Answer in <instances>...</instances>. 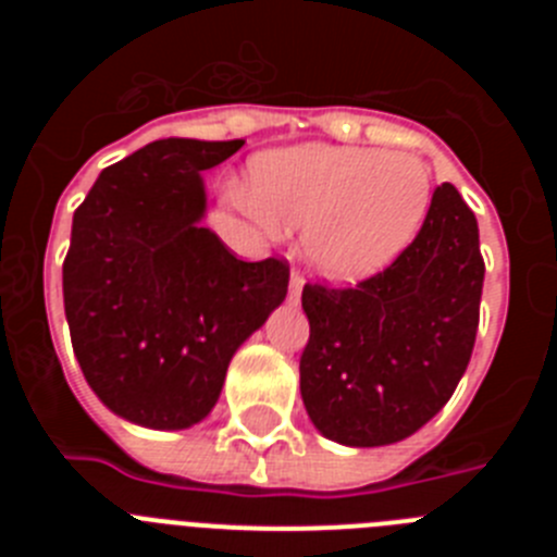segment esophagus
<instances>
[{
	"label": "esophagus",
	"mask_w": 557,
	"mask_h": 557,
	"mask_svg": "<svg viewBox=\"0 0 557 557\" xmlns=\"http://www.w3.org/2000/svg\"><path fill=\"white\" fill-rule=\"evenodd\" d=\"M301 289H304V275L298 273V270H293V275H289V295H293L295 301L301 298Z\"/></svg>",
	"instance_id": "esophagus-1"
}]
</instances>
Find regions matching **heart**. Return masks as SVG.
I'll list each match as a JSON object with an SVG mask.
<instances>
[{
  "mask_svg": "<svg viewBox=\"0 0 557 557\" xmlns=\"http://www.w3.org/2000/svg\"><path fill=\"white\" fill-rule=\"evenodd\" d=\"M432 172L412 152L298 145L256 156L245 209L268 228H304V256L334 282L391 264L421 228Z\"/></svg>",
  "mask_w": 557,
  "mask_h": 557,
  "instance_id": "heart-1",
  "label": "heart"
}]
</instances>
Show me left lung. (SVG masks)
Returning a JSON list of instances; mask_svg holds the SVG:
<instances>
[{
	"instance_id": "8db88e82",
	"label": "left lung",
	"mask_w": 557,
	"mask_h": 557,
	"mask_svg": "<svg viewBox=\"0 0 557 557\" xmlns=\"http://www.w3.org/2000/svg\"><path fill=\"white\" fill-rule=\"evenodd\" d=\"M485 262L474 211L451 184L396 262L357 287L307 284L301 398L343 446H387L435 418L466 373Z\"/></svg>"
}]
</instances>
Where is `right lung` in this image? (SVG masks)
I'll return each mask as SVG.
<instances>
[{
  "label": "right lung",
  "instance_id": "add662e5",
  "mask_svg": "<svg viewBox=\"0 0 557 557\" xmlns=\"http://www.w3.org/2000/svg\"><path fill=\"white\" fill-rule=\"evenodd\" d=\"M243 145L152 141L106 166L77 206L63 262L72 348L97 398L131 424L203 421L236 348L287 295V262H243L200 225V172Z\"/></svg>",
  "mask_w": 557,
  "mask_h": 557
}]
</instances>
